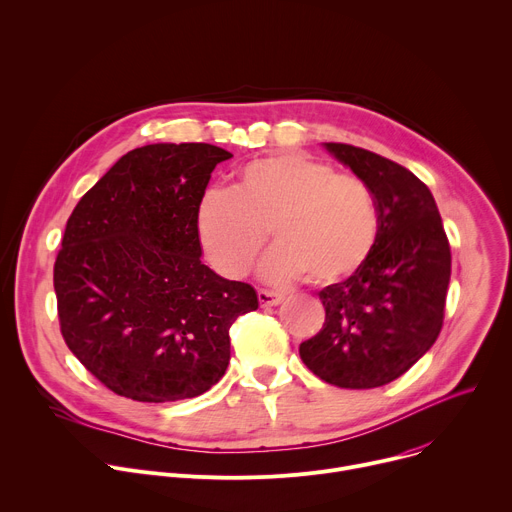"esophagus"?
Instances as JSON below:
<instances>
[{
  "instance_id": "1",
  "label": "esophagus",
  "mask_w": 512,
  "mask_h": 512,
  "mask_svg": "<svg viewBox=\"0 0 512 512\" xmlns=\"http://www.w3.org/2000/svg\"><path fill=\"white\" fill-rule=\"evenodd\" d=\"M259 302L263 308H271V306H279L283 302V296L277 294V291H267V289H259Z\"/></svg>"
}]
</instances>
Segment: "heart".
<instances>
[{
  "instance_id": "1",
  "label": "heart",
  "mask_w": 512,
  "mask_h": 512,
  "mask_svg": "<svg viewBox=\"0 0 512 512\" xmlns=\"http://www.w3.org/2000/svg\"><path fill=\"white\" fill-rule=\"evenodd\" d=\"M196 221L208 261L231 279L249 273L269 227L277 245L259 273L271 283L342 281L367 263L381 229L367 184L296 152L249 162L235 190H208Z\"/></svg>"
}]
</instances>
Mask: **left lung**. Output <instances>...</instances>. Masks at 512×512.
<instances>
[{
  "mask_svg": "<svg viewBox=\"0 0 512 512\" xmlns=\"http://www.w3.org/2000/svg\"><path fill=\"white\" fill-rule=\"evenodd\" d=\"M324 148L371 188L381 229L367 263L318 294L326 322L300 356L330 385L375 389L407 373L440 334L450 243L433 194L413 172L354 145Z\"/></svg>",
  "mask_w": 512,
  "mask_h": 512,
  "instance_id": "left-lung-1",
  "label": "left lung"
}]
</instances>
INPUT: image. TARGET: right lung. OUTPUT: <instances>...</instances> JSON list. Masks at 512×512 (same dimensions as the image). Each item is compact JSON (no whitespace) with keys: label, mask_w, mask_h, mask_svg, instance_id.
<instances>
[{"label":"right lung","mask_w":512,"mask_h":512,"mask_svg":"<svg viewBox=\"0 0 512 512\" xmlns=\"http://www.w3.org/2000/svg\"><path fill=\"white\" fill-rule=\"evenodd\" d=\"M210 143L127 152L79 200L54 263L66 346L113 393L168 403L206 393L231 360L229 328L257 291L202 263L198 204L216 164Z\"/></svg>","instance_id":"add662e5"}]
</instances>
